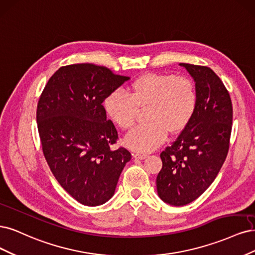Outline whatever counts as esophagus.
Wrapping results in <instances>:
<instances>
[{
    "instance_id": "obj_1",
    "label": "esophagus",
    "mask_w": 255,
    "mask_h": 255,
    "mask_svg": "<svg viewBox=\"0 0 255 255\" xmlns=\"http://www.w3.org/2000/svg\"><path fill=\"white\" fill-rule=\"evenodd\" d=\"M133 158L138 159V160H144L145 158H147V154L141 153V152H135V153H133Z\"/></svg>"
}]
</instances>
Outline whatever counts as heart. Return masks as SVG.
Here are the masks:
<instances>
[{"label": "heart", "mask_w": 255, "mask_h": 255, "mask_svg": "<svg viewBox=\"0 0 255 255\" xmlns=\"http://www.w3.org/2000/svg\"><path fill=\"white\" fill-rule=\"evenodd\" d=\"M103 106L107 117L123 130L132 127L138 110L147 108L148 124L131 130L125 137L130 149L147 152L165 139L167 131L176 134L188 125L197 108V91L187 77L148 73L135 78L127 94L121 90L109 93Z\"/></svg>", "instance_id": "1"}]
</instances>
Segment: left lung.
<instances>
[{
  "label": "left lung",
  "instance_id": "1",
  "mask_svg": "<svg viewBox=\"0 0 255 255\" xmlns=\"http://www.w3.org/2000/svg\"><path fill=\"white\" fill-rule=\"evenodd\" d=\"M180 65L195 80L197 108L176 141L161 152L157 177L159 197L175 207L194 201L214 181L227 158L233 120L231 97L214 71Z\"/></svg>",
  "mask_w": 255,
  "mask_h": 255
}]
</instances>
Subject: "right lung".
I'll return each instance as SVG.
<instances>
[{
  "label": "right lung",
  "mask_w": 255,
  "mask_h": 255,
  "mask_svg": "<svg viewBox=\"0 0 255 255\" xmlns=\"http://www.w3.org/2000/svg\"><path fill=\"white\" fill-rule=\"evenodd\" d=\"M128 79L96 64H70L54 73L39 98L37 125L45 160L57 181L81 204L108 201L131 159L123 147L110 148L119 135L103 106Z\"/></svg>",
  "instance_id": "add662e5"
}]
</instances>
